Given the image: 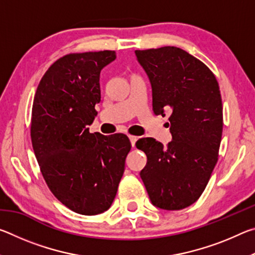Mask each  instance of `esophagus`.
<instances>
[{
    "instance_id": "34e87169",
    "label": "esophagus",
    "mask_w": 255,
    "mask_h": 255,
    "mask_svg": "<svg viewBox=\"0 0 255 255\" xmlns=\"http://www.w3.org/2000/svg\"><path fill=\"white\" fill-rule=\"evenodd\" d=\"M129 139H130V143H131V146H132V147H135V144H136V140L138 139V137L130 135V136H129Z\"/></svg>"
}]
</instances>
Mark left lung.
I'll return each instance as SVG.
<instances>
[{
  "label": "left lung",
  "mask_w": 255,
  "mask_h": 255,
  "mask_svg": "<svg viewBox=\"0 0 255 255\" xmlns=\"http://www.w3.org/2000/svg\"><path fill=\"white\" fill-rule=\"evenodd\" d=\"M135 54L152 84L154 115L171 112L172 133L167 147L150 137L136 141L147 156L140 178L154 206L187 208L202 195L218 161L223 133L218 82L201 60L178 47Z\"/></svg>",
  "instance_id": "1"
}]
</instances>
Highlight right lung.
<instances>
[{"label": "right lung", "mask_w": 255, "mask_h": 255, "mask_svg": "<svg viewBox=\"0 0 255 255\" xmlns=\"http://www.w3.org/2000/svg\"><path fill=\"white\" fill-rule=\"evenodd\" d=\"M115 50L67 54L42 76L34 94L30 136L41 174L53 195L74 213L110 208L131 148L124 133H91L101 101L100 72Z\"/></svg>", "instance_id": "right-lung-1"}]
</instances>
